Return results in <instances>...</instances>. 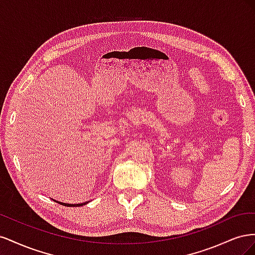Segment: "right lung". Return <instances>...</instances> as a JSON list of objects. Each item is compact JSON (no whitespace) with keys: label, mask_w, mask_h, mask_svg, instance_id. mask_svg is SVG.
Masks as SVG:
<instances>
[{"label":"right lung","mask_w":255,"mask_h":255,"mask_svg":"<svg viewBox=\"0 0 255 255\" xmlns=\"http://www.w3.org/2000/svg\"><path fill=\"white\" fill-rule=\"evenodd\" d=\"M53 201H55V202H57V203H59V204H61V205H65V206H70V207H76V206H83V205H85V204H87L88 202H84V203H76V204H69V203H64V202H59V201H56V200H54V199H52Z\"/></svg>","instance_id":"right-lung-1"}]
</instances>
